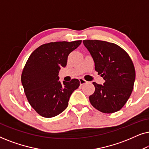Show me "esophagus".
Segmentation results:
<instances>
[{
    "mask_svg": "<svg viewBox=\"0 0 149 149\" xmlns=\"http://www.w3.org/2000/svg\"><path fill=\"white\" fill-rule=\"evenodd\" d=\"M79 82H80V85H83L86 84V83H87V81H85V79L81 78V79H79Z\"/></svg>",
    "mask_w": 149,
    "mask_h": 149,
    "instance_id": "esophagus-1",
    "label": "esophagus"
}]
</instances>
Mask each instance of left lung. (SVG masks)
<instances>
[{
	"label": "left lung",
	"mask_w": 149,
	"mask_h": 149,
	"mask_svg": "<svg viewBox=\"0 0 149 149\" xmlns=\"http://www.w3.org/2000/svg\"><path fill=\"white\" fill-rule=\"evenodd\" d=\"M83 44L95 63V70L104 79V85L93 82L95 91L89 96L91 104L104 113L121 109L129 99L135 81L136 71L127 52L113 42L84 40Z\"/></svg>",
	"instance_id": "1"
}]
</instances>
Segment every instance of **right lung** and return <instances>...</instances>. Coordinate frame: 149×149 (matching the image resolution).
Segmentation results:
<instances>
[{"label":"right lung","instance_id":"1","mask_svg":"<svg viewBox=\"0 0 149 149\" xmlns=\"http://www.w3.org/2000/svg\"><path fill=\"white\" fill-rule=\"evenodd\" d=\"M81 43V40L49 42L38 47L28 58L22 83L28 102L42 117L51 118L62 113L70 95L79 87L77 79L61 83L58 73L66 67L68 55Z\"/></svg>","mask_w":149,"mask_h":149}]
</instances>
